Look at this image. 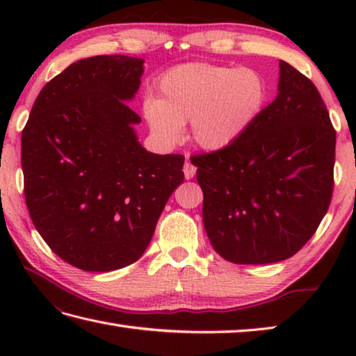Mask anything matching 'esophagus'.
<instances>
[{
	"mask_svg": "<svg viewBox=\"0 0 356 356\" xmlns=\"http://www.w3.org/2000/svg\"><path fill=\"white\" fill-rule=\"evenodd\" d=\"M195 170H197V168H195V166L190 162V157L186 156V162H185V165H184V174H185V179H188V180L193 179V177L195 176Z\"/></svg>",
	"mask_w": 356,
	"mask_h": 356,
	"instance_id": "esophagus-1",
	"label": "esophagus"
}]
</instances>
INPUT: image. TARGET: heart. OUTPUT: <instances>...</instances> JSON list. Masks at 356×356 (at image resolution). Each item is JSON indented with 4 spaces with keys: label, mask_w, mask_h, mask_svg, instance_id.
<instances>
[{
    "label": "heart",
    "mask_w": 356,
    "mask_h": 356,
    "mask_svg": "<svg viewBox=\"0 0 356 356\" xmlns=\"http://www.w3.org/2000/svg\"><path fill=\"white\" fill-rule=\"evenodd\" d=\"M266 84L251 69L186 64L166 72L143 102L149 130L165 145L184 134L190 120L199 147L218 151L236 142L259 116Z\"/></svg>",
    "instance_id": "b5f03b06"
}]
</instances>
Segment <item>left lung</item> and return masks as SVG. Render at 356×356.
<instances>
[{"instance_id": "8db88e82", "label": "left lung", "mask_w": 356, "mask_h": 356, "mask_svg": "<svg viewBox=\"0 0 356 356\" xmlns=\"http://www.w3.org/2000/svg\"><path fill=\"white\" fill-rule=\"evenodd\" d=\"M337 133L314 82L280 61L278 95L223 149L191 157L214 251L237 264L289 259L326 216Z\"/></svg>"}]
</instances>
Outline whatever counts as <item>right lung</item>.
Masks as SVG:
<instances>
[{
  "label": "right lung",
  "instance_id": "add662e5",
  "mask_svg": "<svg viewBox=\"0 0 356 356\" xmlns=\"http://www.w3.org/2000/svg\"><path fill=\"white\" fill-rule=\"evenodd\" d=\"M143 59H81L38 95L21 136L29 214L58 257L88 272L139 260L159 217L184 182L182 154H153L134 131L127 102Z\"/></svg>",
  "mask_w": 356,
  "mask_h": 356
}]
</instances>
